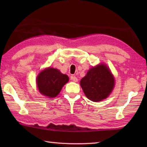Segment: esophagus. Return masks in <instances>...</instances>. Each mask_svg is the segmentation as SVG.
<instances>
[{
	"mask_svg": "<svg viewBox=\"0 0 147 147\" xmlns=\"http://www.w3.org/2000/svg\"><path fill=\"white\" fill-rule=\"evenodd\" d=\"M71 80L74 82H78V78H77L75 76H72L71 77Z\"/></svg>",
	"mask_w": 147,
	"mask_h": 147,
	"instance_id": "obj_1",
	"label": "esophagus"
}]
</instances>
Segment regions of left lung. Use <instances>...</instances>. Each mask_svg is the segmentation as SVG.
<instances>
[{
    "label": "left lung",
    "mask_w": 147,
    "mask_h": 147,
    "mask_svg": "<svg viewBox=\"0 0 147 147\" xmlns=\"http://www.w3.org/2000/svg\"><path fill=\"white\" fill-rule=\"evenodd\" d=\"M113 76L108 67L101 64L89 69L81 80L80 86L89 100L98 102L111 93L114 87Z\"/></svg>",
    "instance_id": "obj_1"
}]
</instances>
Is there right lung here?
<instances>
[{
	"instance_id": "right-lung-1",
	"label": "right lung",
	"mask_w": 147,
	"mask_h": 147,
	"mask_svg": "<svg viewBox=\"0 0 147 147\" xmlns=\"http://www.w3.org/2000/svg\"><path fill=\"white\" fill-rule=\"evenodd\" d=\"M68 81L67 75L62 74L58 69L50 67L41 71L37 78L39 92L50 98L58 95Z\"/></svg>"
}]
</instances>
